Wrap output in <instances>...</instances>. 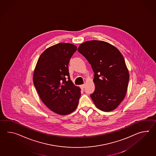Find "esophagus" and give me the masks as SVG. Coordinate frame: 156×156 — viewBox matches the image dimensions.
Wrapping results in <instances>:
<instances>
[{"label": "esophagus", "instance_id": "34e87169", "mask_svg": "<svg viewBox=\"0 0 156 156\" xmlns=\"http://www.w3.org/2000/svg\"><path fill=\"white\" fill-rule=\"evenodd\" d=\"M85 88V84H82V85H81L80 86V88L82 90H84V88Z\"/></svg>", "mask_w": 156, "mask_h": 156}]
</instances>
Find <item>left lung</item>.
<instances>
[{"instance_id":"1","label":"left lung","mask_w":156,"mask_h":156,"mask_svg":"<svg viewBox=\"0 0 156 156\" xmlns=\"http://www.w3.org/2000/svg\"><path fill=\"white\" fill-rule=\"evenodd\" d=\"M94 70L95 90L90 95L101 111L115 110L124 99L129 74L124 58L114 46L107 42L92 40L81 44L78 48Z\"/></svg>"}]
</instances>
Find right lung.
I'll list each match as a JSON object with an SVG mask.
<instances>
[{"label":"right lung","instance_id":"1","mask_svg":"<svg viewBox=\"0 0 156 156\" xmlns=\"http://www.w3.org/2000/svg\"><path fill=\"white\" fill-rule=\"evenodd\" d=\"M76 49L69 43L51 46L42 53L35 66L33 81L38 95L57 114H70L78 105L80 88L70 80L68 69L70 59Z\"/></svg>","mask_w":156,"mask_h":156}]
</instances>
